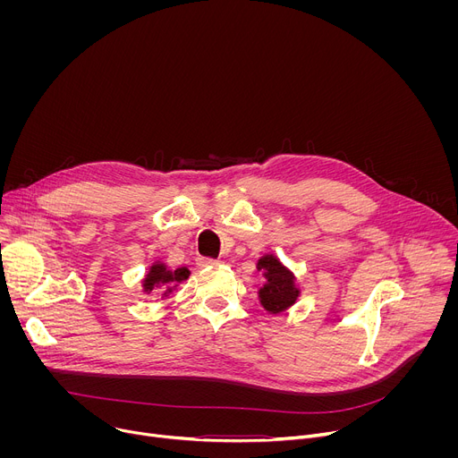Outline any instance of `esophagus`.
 Segmentation results:
<instances>
[{"instance_id":"obj_1","label":"esophagus","mask_w":458,"mask_h":458,"mask_svg":"<svg viewBox=\"0 0 458 458\" xmlns=\"http://www.w3.org/2000/svg\"><path fill=\"white\" fill-rule=\"evenodd\" d=\"M198 265H199L201 268H212V267H219V265H223V260H219V259H205V257H201V259L198 260Z\"/></svg>"}]
</instances>
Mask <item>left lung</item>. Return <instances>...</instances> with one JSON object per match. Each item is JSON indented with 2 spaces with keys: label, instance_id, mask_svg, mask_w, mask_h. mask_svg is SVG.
I'll use <instances>...</instances> for the list:
<instances>
[{
  "label": "left lung",
  "instance_id": "left-lung-1",
  "mask_svg": "<svg viewBox=\"0 0 458 458\" xmlns=\"http://www.w3.org/2000/svg\"><path fill=\"white\" fill-rule=\"evenodd\" d=\"M257 270L263 272L265 283L257 290L259 304L270 315L290 310L301 297L302 290L295 274L276 253H265L257 259Z\"/></svg>",
  "mask_w": 458,
  "mask_h": 458
}]
</instances>
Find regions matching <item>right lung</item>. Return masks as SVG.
I'll return each mask as SVG.
<instances>
[{
  "label": "right lung",
  "mask_w": 458,
  "mask_h": 458,
  "mask_svg": "<svg viewBox=\"0 0 458 458\" xmlns=\"http://www.w3.org/2000/svg\"><path fill=\"white\" fill-rule=\"evenodd\" d=\"M190 274L191 272L186 267L170 268L161 259H156L141 279V292L148 295L159 293L157 301H165L174 292H177V288L190 277Z\"/></svg>",
  "instance_id": "1"
}]
</instances>
